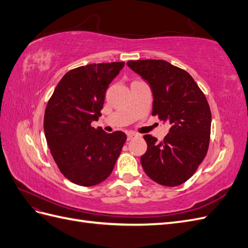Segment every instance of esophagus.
I'll return each instance as SVG.
<instances>
[{"instance_id": "34e87169", "label": "esophagus", "mask_w": 248, "mask_h": 248, "mask_svg": "<svg viewBox=\"0 0 248 248\" xmlns=\"http://www.w3.org/2000/svg\"><path fill=\"white\" fill-rule=\"evenodd\" d=\"M136 137H137V134L128 133V134H127V140H132L133 138H136Z\"/></svg>"}]
</instances>
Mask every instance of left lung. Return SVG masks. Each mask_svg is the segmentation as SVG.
<instances>
[{
    "label": "left lung",
    "instance_id": "1",
    "mask_svg": "<svg viewBox=\"0 0 248 248\" xmlns=\"http://www.w3.org/2000/svg\"><path fill=\"white\" fill-rule=\"evenodd\" d=\"M153 93L152 115L170 128L162 141L145 134L147 152L140 163L153 181L174 187L187 181L204 160L211 132V110L188 72L163 60L127 62Z\"/></svg>",
    "mask_w": 248,
    "mask_h": 248
}]
</instances>
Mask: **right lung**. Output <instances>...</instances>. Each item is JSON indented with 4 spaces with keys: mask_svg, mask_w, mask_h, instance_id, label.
I'll use <instances>...</instances> for the list:
<instances>
[{
    "mask_svg": "<svg viewBox=\"0 0 248 248\" xmlns=\"http://www.w3.org/2000/svg\"><path fill=\"white\" fill-rule=\"evenodd\" d=\"M124 62L89 64L59 81L44 114V134L59 170L74 184L94 186L112 171L126 141L122 131L94 128L108 85Z\"/></svg>",
    "mask_w": 248,
    "mask_h": 248,
    "instance_id": "add662e5",
    "label": "right lung"
}]
</instances>
